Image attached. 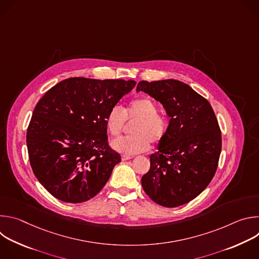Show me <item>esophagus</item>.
I'll return each mask as SVG.
<instances>
[{
  "mask_svg": "<svg viewBox=\"0 0 259 259\" xmlns=\"http://www.w3.org/2000/svg\"><path fill=\"white\" fill-rule=\"evenodd\" d=\"M133 157L132 156H128V155H122V160L123 161H127V160H130L132 159Z\"/></svg>",
  "mask_w": 259,
  "mask_h": 259,
  "instance_id": "obj_1",
  "label": "esophagus"
}]
</instances>
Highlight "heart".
<instances>
[{
  "label": "heart",
  "instance_id": "1",
  "mask_svg": "<svg viewBox=\"0 0 259 259\" xmlns=\"http://www.w3.org/2000/svg\"><path fill=\"white\" fill-rule=\"evenodd\" d=\"M127 121H136L132 126L134 135L119 137L112 142V147L124 155H136L150 149V141L157 144L163 140L168 130L167 120L159 114V107L149 97L131 101L124 109L115 105L105 116V126L113 136L119 135Z\"/></svg>",
  "mask_w": 259,
  "mask_h": 259
}]
</instances>
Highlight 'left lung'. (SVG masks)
<instances>
[{
  "instance_id": "8db88e82",
  "label": "left lung",
  "mask_w": 259,
  "mask_h": 259,
  "mask_svg": "<svg viewBox=\"0 0 259 259\" xmlns=\"http://www.w3.org/2000/svg\"><path fill=\"white\" fill-rule=\"evenodd\" d=\"M136 91L160 101L170 118L141 186L161 206L187 204L208 187L217 169L221 132L212 106L188 84L173 79L140 81Z\"/></svg>"
}]
</instances>
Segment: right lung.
<instances>
[{
    "instance_id": "add662e5",
    "label": "right lung",
    "mask_w": 259,
    "mask_h": 259,
    "mask_svg": "<svg viewBox=\"0 0 259 259\" xmlns=\"http://www.w3.org/2000/svg\"><path fill=\"white\" fill-rule=\"evenodd\" d=\"M132 80L69 78L36 103L26 132L33 174L56 199L82 203L105 186L121 156L107 142L105 116Z\"/></svg>"
}]
</instances>
